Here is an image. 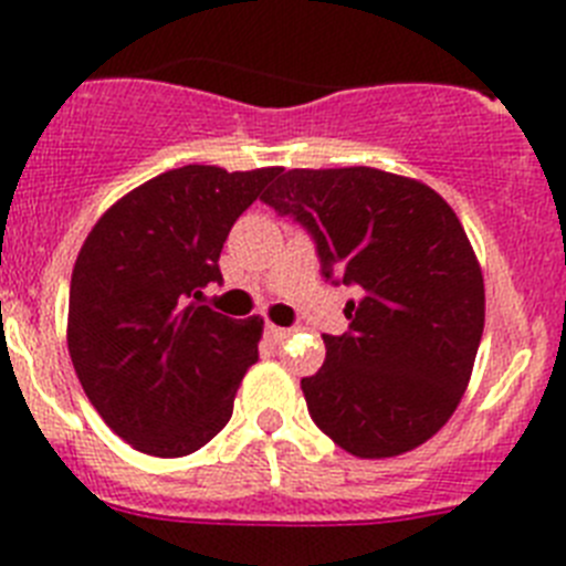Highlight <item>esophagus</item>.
<instances>
[{
	"label": "esophagus",
	"mask_w": 566,
	"mask_h": 566,
	"mask_svg": "<svg viewBox=\"0 0 566 566\" xmlns=\"http://www.w3.org/2000/svg\"><path fill=\"white\" fill-rule=\"evenodd\" d=\"M289 328H280V326H266V337L272 339V343H283V339L289 337Z\"/></svg>",
	"instance_id": "34e87169"
}]
</instances>
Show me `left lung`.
Instances as JSON below:
<instances>
[{
	"mask_svg": "<svg viewBox=\"0 0 566 566\" xmlns=\"http://www.w3.org/2000/svg\"><path fill=\"white\" fill-rule=\"evenodd\" d=\"M260 201L312 234L323 277L357 286L348 332L300 379L319 431L359 459L413 451L457 411L484 332V280L457 212L374 167L289 169Z\"/></svg>",
	"mask_w": 566,
	"mask_h": 566,
	"instance_id": "obj_1",
	"label": "left lung"
}]
</instances>
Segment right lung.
I'll return each mask as SVG.
<instances>
[{
    "label": "right lung",
    "mask_w": 566,
    "mask_h": 566,
    "mask_svg": "<svg viewBox=\"0 0 566 566\" xmlns=\"http://www.w3.org/2000/svg\"><path fill=\"white\" fill-rule=\"evenodd\" d=\"M280 172L169 169L113 203L84 240L70 280V359L135 451L187 457L232 417L263 319H232L201 297L223 283L229 229Z\"/></svg>",
    "instance_id": "right-lung-1"
}]
</instances>
